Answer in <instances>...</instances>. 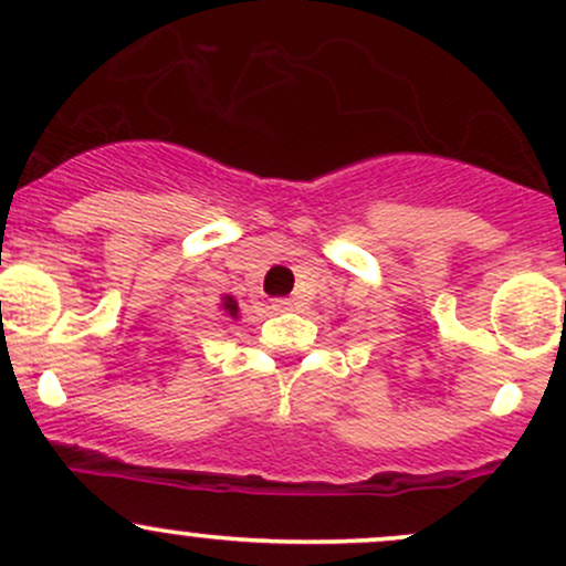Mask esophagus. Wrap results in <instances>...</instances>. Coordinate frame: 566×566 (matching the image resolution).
Instances as JSON below:
<instances>
[{
  "mask_svg": "<svg viewBox=\"0 0 566 566\" xmlns=\"http://www.w3.org/2000/svg\"><path fill=\"white\" fill-rule=\"evenodd\" d=\"M292 305H295V303H292L290 297H276V301L271 303V308H274V311H292Z\"/></svg>",
  "mask_w": 566,
  "mask_h": 566,
  "instance_id": "34e87169",
  "label": "esophagus"
}]
</instances>
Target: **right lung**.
I'll return each mask as SVG.
<instances>
[{
    "instance_id": "1",
    "label": "right lung",
    "mask_w": 566,
    "mask_h": 566,
    "mask_svg": "<svg viewBox=\"0 0 566 566\" xmlns=\"http://www.w3.org/2000/svg\"><path fill=\"white\" fill-rule=\"evenodd\" d=\"M223 311L229 316H233V319H237V314H239V305H237V301H233V297H229L226 295V301H223Z\"/></svg>"
}]
</instances>
